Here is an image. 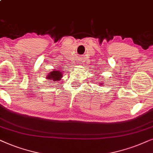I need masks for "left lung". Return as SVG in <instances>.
<instances>
[{
    "label": "left lung",
    "mask_w": 153,
    "mask_h": 153,
    "mask_svg": "<svg viewBox=\"0 0 153 153\" xmlns=\"http://www.w3.org/2000/svg\"><path fill=\"white\" fill-rule=\"evenodd\" d=\"M99 84H100L101 85H102V84H103V83H101H101H99Z\"/></svg>",
    "instance_id": "8db88e82"
}]
</instances>
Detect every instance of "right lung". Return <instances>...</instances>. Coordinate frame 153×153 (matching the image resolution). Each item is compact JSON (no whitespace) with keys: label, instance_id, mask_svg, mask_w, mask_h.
<instances>
[{"label":"right lung","instance_id":"add662e5","mask_svg":"<svg viewBox=\"0 0 153 153\" xmlns=\"http://www.w3.org/2000/svg\"><path fill=\"white\" fill-rule=\"evenodd\" d=\"M53 71H51L50 73H48L46 75V78L48 80H53L54 82L59 81L63 77V73L62 70L59 69H54Z\"/></svg>","mask_w":153,"mask_h":153}]
</instances>
